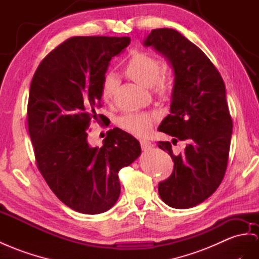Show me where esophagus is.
Masks as SVG:
<instances>
[{
  "label": "esophagus",
  "mask_w": 259,
  "mask_h": 259,
  "mask_svg": "<svg viewBox=\"0 0 259 259\" xmlns=\"http://www.w3.org/2000/svg\"><path fill=\"white\" fill-rule=\"evenodd\" d=\"M140 144H141V149L143 151H149L153 148V144H152V142H150L149 140H141Z\"/></svg>",
  "instance_id": "1"
}]
</instances>
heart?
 Segmentation results:
<instances>
[{
  "label": "heart",
  "mask_w": 259,
  "mask_h": 259,
  "mask_svg": "<svg viewBox=\"0 0 259 259\" xmlns=\"http://www.w3.org/2000/svg\"><path fill=\"white\" fill-rule=\"evenodd\" d=\"M158 59L145 52H135L124 65L125 75L144 88H153L158 95L167 94L170 88V77L161 72ZM118 86L115 74L106 75L103 79L101 94L105 102H110ZM154 116L149 112H128L118 118L117 124L122 130L137 137L147 136L153 127Z\"/></svg>",
  "instance_id": "obj_1"
}]
</instances>
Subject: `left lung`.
Here are the masks:
<instances>
[{"label":"left lung","instance_id":"1","mask_svg":"<svg viewBox=\"0 0 259 259\" xmlns=\"http://www.w3.org/2000/svg\"><path fill=\"white\" fill-rule=\"evenodd\" d=\"M143 45L166 58L175 74L170 114L158 131L174 137L173 144L187 141L180 154L173 153L170 142H157L174 161L173 173L158 184V194L171 208L195 207L214 193L228 166L233 123L225 85L202 50L175 29H153Z\"/></svg>","mask_w":259,"mask_h":259}]
</instances>
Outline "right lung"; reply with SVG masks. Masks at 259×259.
Segmentation results:
<instances>
[{
  "label": "right lung",
  "mask_w": 259,
  "mask_h": 259,
  "mask_svg": "<svg viewBox=\"0 0 259 259\" xmlns=\"http://www.w3.org/2000/svg\"><path fill=\"white\" fill-rule=\"evenodd\" d=\"M129 44V37L66 39L46 56L30 84L27 123L37 167L54 194L81 213L109 210L120 195L119 170L141 154L137 139L118 128L101 148L88 141L105 73Z\"/></svg>",
  "instance_id": "right-lung-1"
}]
</instances>
